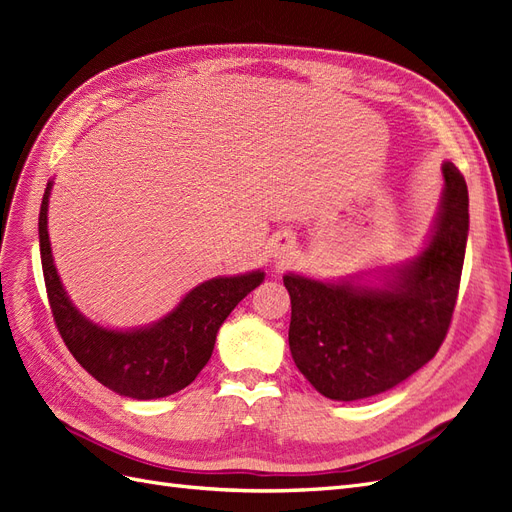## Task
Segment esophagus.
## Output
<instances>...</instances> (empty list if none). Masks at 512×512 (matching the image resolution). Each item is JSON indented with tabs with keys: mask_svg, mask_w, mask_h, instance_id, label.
Listing matches in <instances>:
<instances>
[{
	"mask_svg": "<svg viewBox=\"0 0 512 512\" xmlns=\"http://www.w3.org/2000/svg\"><path fill=\"white\" fill-rule=\"evenodd\" d=\"M292 250H294V241L288 235H277V237L271 239V254L275 258L284 260L292 254Z\"/></svg>",
	"mask_w": 512,
	"mask_h": 512,
	"instance_id": "obj_1",
	"label": "esophagus"
}]
</instances>
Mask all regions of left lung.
Wrapping results in <instances>:
<instances>
[{
  "mask_svg": "<svg viewBox=\"0 0 512 512\" xmlns=\"http://www.w3.org/2000/svg\"><path fill=\"white\" fill-rule=\"evenodd\" d=\"M442 175L436 220L410 260L371 277L333 282L284 275L292 305L290 354L320 395L356 401L391 391L442 346L470 228L466 179L453 162L442 164Z\"/></svg>",
  "mask_w": 512,
  "mask_h": 512,
  "instance_id": "8db88e82",
  "label": "left lung"
}]
</instances>
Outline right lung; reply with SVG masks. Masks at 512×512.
I'll return each mask as SVG.
<instances>
[{
  "mask_svg": "<svg viewBox=\"0 0 512 512\" xmlns=\"http://www.w3.org/2000/svg\"><path fill=\"white\" fill-rule=\"evenodd\" d=\"M46 183L38 235L46 294L57 331L87 374L106 389L132 399H160L192 384L211 359L215 335L232 309L265 280V271L213 277L192 288L173 312L138 329H106L91 322L70 301L53 262L49 241Z\"/></svg>",
  "mask_w": 512,
  "mask_h": 512,
  "instance_id": "right-lung-1",
  "label": "right lung"
}]
</instances>
